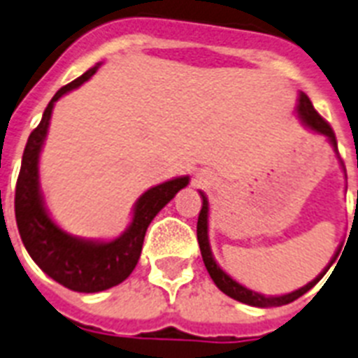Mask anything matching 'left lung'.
Instances as JSON below:
<instances>
[{
  "instance_id": "obj_1",
  "label": "left lung",
  "mask_w": 358,
  "mask_h": 358,
  "mask_svg": "<svg viewBox=\"0 0 358 358\" xmlns=\"http://www.w3.org/2000/svg\"><path fill=\"white\" fill-rule=\"evenodd\" d=\"M297 115H299L301 122L305 124V126H308L310 129H314V131H317V134L325 135V137L331 141V145L338 150V146H336V135H334L331 124L323 119L322 115L317 113L316 109H314V106H312L310 98L306 96V94H301L299 96ZM201 196H202V208H201V213H199V221H196V239H199V247H201L202 260H204V266H206L208 273H210V277H212V280L215 282V286H217L223 294H227L229 297H232V299L239 301V303H245V305H250V306H260V308H266V306L288 305V303H292V301L299 299L301 295H305L310 288H314V286L322 280L323 275L329 271V267L333 266L334 260H336V256L340 255V249H342V247L336 250V255L333 256L331 264L325 267V271L320 273L312 282H308L306 286H303V288L295 289V292H292V294L275 295V297H266V295L256 294V292H252V289H247L245 286L236 282L234 278L229 277V275H227V273L217 266V262L213 260L212 250H210V241H208V199L204 196V193H201Z\"/></svg>"
}]
</instances>
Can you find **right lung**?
<instances>
[{
	"label": "right lung",
	"instance_id": "right-lung-1",
	"mask_svg": "<svg viewBox=\"0 0 358 358\" xmlns=\"http://www.w3.org/2000/svg\"><path fill=\"white\" fill-rule=\"evenodd\" d=\"M100 63L87 70L69 85L61 87L44 109L41 124L31 131L20 167L16 193H14V213L20 238L35 264L64 288L94 294L113 288L129 277L139 262L141 249L148 224L157 212L173 199L180 189L189 184L187 176L169 180L165 184L152 187L141 195L135 204L134 219L128 230L120 238L100 243L87 241L66 234L53 223L42 202L38 187V156L46 139L48 126L52 119L53 103L69 91L80 87L98 70Z\"/></svg>",
	"mask_w": 358,
	"mask_h": 358
}]
</instances>
